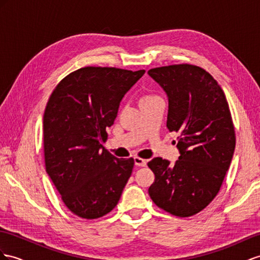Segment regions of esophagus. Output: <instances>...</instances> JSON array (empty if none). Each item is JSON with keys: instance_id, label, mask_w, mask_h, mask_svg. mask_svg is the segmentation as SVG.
I'll list each match as a JSON object with an SVG mask.
<instances>
[{"instance_id": "34e87169", "label": "esophagus", "mask_w": 260, "mask_h": 260, "mask_svg": "<svg viewBox=\"0 0 260 260\" xmlns=\"http://www.w3.org/2000/svg\"><path fill=\"white\" fill-rule=\"evenodd\" d=\"M134 161L137 167H145V166L147 165V160H145V159L139 158V157H135Z\"/></svg>"}]
</instances>
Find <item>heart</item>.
Wrapping results in <instances>:
<instances>
[{
	"instance_id": "heart-1",
	"label": "heart",
	"mask_w": 260,
	"mask_h": 260,
	"mask_svg": "<svg viewBox=\"0 0 260 260\" xmlns=\"http://www.w3.org/2000/svg\"><path fill=\"white\" fill-rule=\"evenodd\" d=\"M156 98H159L157 95H145L143 96V99L141 100V102H144V101H150V100H154Z\"/></svg>"
}]
</instances>
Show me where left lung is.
<instances>
[{"label": "left lung", "instance_id": "obj_1", "mask_svg": "<svg viewBox=\"0 0 260 260\" xmlns=\"http://www.w3.org/2000/svg\"><path fill=\"white\" fill-rule=\"evenodd\" d=\"M148 75L168 96L167 127L179 133V159L148 162L155 181L148 193L172 215L188 217L218 193L235 149V129L228 100L216 80L193 64L150 69Z\"/></svg>", "mask_w": 260, "mask_h": 260}]
</instances>
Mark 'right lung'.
Listing matches in <instances>:
<instances>
[{"label":"right lung","instance_id":"1","mask_svg":"<svg viewBox=\"0 0 260 260\" xmlns=\"http://www.w3.org/2000/svg\"><path fill=\"white\" fill-rule=\"evenodd\" d=\"M144 73L84 67L52 91L44 113L46 171L73 214L99 218L118 203L134 159L116 158L103 143L122 99Z\"/></svg>","mask_w":260,"mask_h":260}]
</instances>
